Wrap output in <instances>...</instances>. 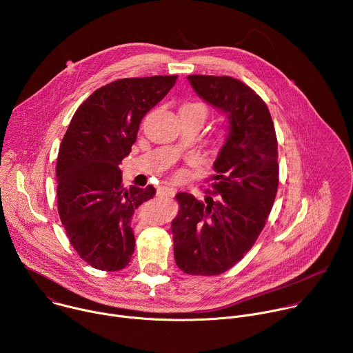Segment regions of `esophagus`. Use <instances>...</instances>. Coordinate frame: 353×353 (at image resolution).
Returning a JSON list of instances; mask_svg holds the SVG:
<instances>
[{"label":"esophagus","mask_w":353,"mask_h":353,"mask_svg":"<svg viewBox=\"0 0 353 353\" xmlns=\"http://www.w3.org/2000/svg\"><path fill=\"white\" fill-rule=\"evenodd\" d=\"M176 194V188L170 184L162 185L158 188V195H168V196H173Z\"/></svg>","instance_id":"1"}]
</instances>
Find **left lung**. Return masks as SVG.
<instances>
[{"instance_id": "8db88e82", "label": "left lung", "mask_w": 353, "mask_h": 353, "mask_svg": "<svg viewBox=\"0 0 353 353\" xmlns=\"http://www.w3.org/2000/svg\"><path fill=\"white\" fill-rule=\"evenodd\" d=\"M195 93L226 116L228 134L214 170L216 198L201 203L176 195L180 211L172 222L174 260L190 275H219L253 247L278 191V142L263 99L230 77L188 75Z\"/></svg>"}]
</instances>
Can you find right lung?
Returning <instances> with one entry per match:
<instances>
[{
    "instance_id": "obj_1",
    "label": "right lung",
    "mask_w": 353,
    "mask_h": 353,
    "mask_svg": "<svg viewBox=\"0 0 353 353\" xmlns=\"http://www.w3.org/2000/svg\"><path fill=\"white\" fill-rule=\"evenodd\" d=\"M176 79L124 78L99 88L78 108L63 138L56 166L59 214L70 243L93 268L120 271L131 260L134 211L157 190H125L119 165L130 155L143 116Z\"/></svg>"
}]
</instances>
